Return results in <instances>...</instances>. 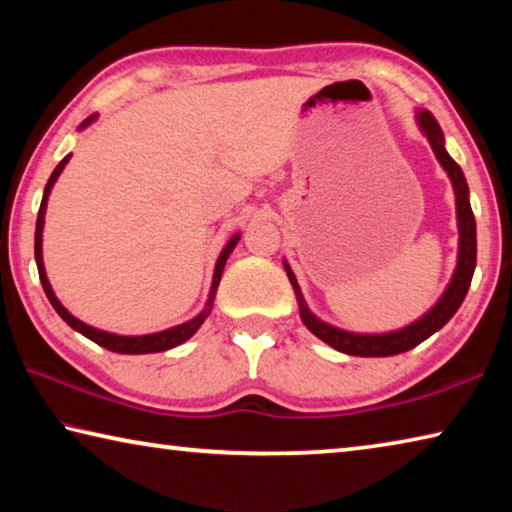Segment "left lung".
I'll list each match as a JSON object with an SVG mask.
<instances>
[{
	"mask_svg": "<svg viewBox=\"0 0 512 512\" xmlns=\"http://www.w3.org/2000/svg\"><path fill=\"white\" fill-rule=\"evenodd\" d=\"M418 124L422 128V133L427 135V140L431 144L433 153H436L438 162L443 164V169L449 173L452 178L454 192H456V214H458V235H461V241H458V264H456V273L449 282L447 291L443 293V298L438 300V305L431 311H427L420 320H415L413 325L397 329V332L391 334H352V332H343V329H336L332 325L318 320L305 305V298H302V291L298 287L296 275L291 273L289 264H284L289 275V282L293 291H296L298 302H300V318L302 323L307 325L311 334H316L320 341H325L327 345H332L334 350L352 354V357H393V354H400L420 345L424 339H429L433 332H438L449 318H452L461 302L467 296V289H470L472 275H474V266H476V221L470 207V189H467L465 176L458 164L449 158V153L445 151V137L443 131H440L436 117L431 115L429 110H420L418 112Z\"/></svg>",
	"mask_w": 512,
	"mask_h": 512,
	"instance_id": "8db88e82",
	"label": "left lung"
}]
</instances>
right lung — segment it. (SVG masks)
<instances>
[{"mask_svg":"<svg viewBox=\"0 0 512 512\" xmlns=\"http://www.w3.org/2000/svg\"><path fill=\"white\" fill-rule=\"evenodd\" d=\"M94 119L88 117L83 121V128L90 124V121ZM69 160V155H65L63 160H60L58 167L54 169V173H51L49 183L45 187V196H42V203H40V212H38V223H36V264H38V273H40V282H42V289H45L47 298L51 302V307H54L58 311V316L65 320V323L76 329V332H81L83 336H88L90 341H94L97 345H101V348H106L110 352H119V354H149V352H164V350H171L176 348V345L185 343L189 336H194V332L198 327L203 325V320L207 318V314H210L212 309V300H214V293H216V287H219L221 282V273H223V266L225 262H228V255L232 253V248L237 246L239 241V235L232 237L228 241V246L223 248V253L219 257V262H216V268H214V280H212V291H210V300H207V307L203 314H198L196 318L187 320V323L178 325V327H171V329H164V332H158V334H146V336H117V334H108V332H101V329H94L90 325L81 323L79 318H74L69 311L60 305L58 298L54 296V291H51V284L47 280V273H45V264H42V225H45V210H47V196L51 192V187H54V183L60 176V171L65 169V164Z\"/></svg>","mask_w":512,"mask_h":512,"instance_id":"obj_1","label":"right lung"}]
</instances>
